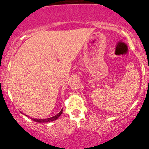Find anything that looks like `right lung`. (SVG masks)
Segmentation results:
<instances>
[{"mask_svg": "<svg viewBox=\"0 0 149 149\" xmlns=\"http://www.w3.org/2000/svg\"><path fill=\"white\" fill-rule=\"evenodd\" d=\"M62 112H63V109H61V110L58 112V114H56L54 117H50V118H47V119H35V118H32V120L35 122H40V123H43V122H53V121L57 120L58 117L61 116V114H62ZM27 116V115H26Z\"/></svg>", "mask_w": 149, "mask_h": 149, "instance_id": "1", "label": "right lung"}]
</instances>
